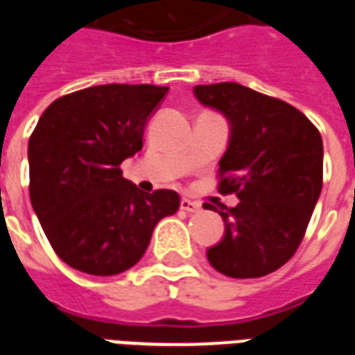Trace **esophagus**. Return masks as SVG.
<instances>
[{"instance_id": "34e87169", "label": "esophagus", "mask_w": 355, "mask_h": 355, "mask_svg": "<svg viewBox=\"0 0 355 355\" xmlns=\"http://www.w3.org/2000/svg\"><path fill=\"white\" fill-rule=\"evenodd\" d=\"M180 209L182 211H188V213H198L201 209V205L198 203V201H192V200H188V198H182L180 200Z\"/></svg>"}]
</instances>
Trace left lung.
Wrapping results in <instances>:
<instances>
[{
  "label": "left lung",
  "mask_w": 355,
  "mask_h": 355,
  "mask_svg": "<svg viewBox=\"0 0 355 355\" xmlns=\"http://www.w3.org/2000/svg\"><path fill=\"white\" fill-rule=\"evenodd\" d=\"M205 106L230 121V144L218 167V192L236 207L211 205L224 218L223 241L207 251L228 277H262L297 253L323 186V142L318 127L287 102L239 83L196 85Z\"/></svg>",
  "instance_id": "8db88e82"
}]
</instances>
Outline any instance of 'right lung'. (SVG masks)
Returning <instances> with one entry per match:
<instances>
[{
	"instance_id": "obj_1",
	"label": "right lung",
	"mask_w": 355,
	"mask_h": 355,
	"mask_svg": "<svg viewBox=\"0 0 355 355\" xmlns=\"http://www.w3.org/2000/svg\"><path fill=\"white\" fill-rule=\"evenodd\" d=\"M157 85H96L51 102L28 142L30 200L58 259L91 275H116L146 251L155 224L175 215V190L144 193L119 165L142 148Z\"/></svg>"
}]
</instances>
